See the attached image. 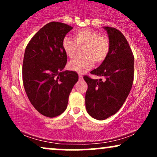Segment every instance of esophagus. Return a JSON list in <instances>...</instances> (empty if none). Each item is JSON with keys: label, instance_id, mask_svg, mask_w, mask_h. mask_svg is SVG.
I'll return each mask as SVG.
<instances>
[{"label": "esophagus", "instance_id": "34e87169", "mask_svg": "<svg viewBox=\"0 0 157 157\" xmlns=\"http://www.w3.org/2000/svg\"><path fill=\"white\" fill-rule=\"evenodd\" d=\"M79 80H83V77L82 76V75H79Z\"/></svg>", "mask_w": 157, "mask_h": 157}]
</instances>
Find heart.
Segmentation results:
<instances>
[{"mask_svg":"<svg viewBox=\"0 0 157 157\" xmlns=\"http://www.w3.org/2000/svg\"><path fill=\"white\" fill-rule=\"evenodd\" d=\"M75 41L66 35L62 40V48L68 57H73L76 53L77 45L85 46L81 57L70 61L68 68L77 73H84L93 66L94 63H101L108 57L110 42L107 37L90 29H82L74 33Z\"/></svg>","mask_w":157,"mask_h":157,"instance_id":"b5f03b06","label":"heart"}]
</instances>
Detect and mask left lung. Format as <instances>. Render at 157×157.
<instances>
[{"mask_svg":"<svg viewBox=\"0 0 157 157\" xmlns=\"http://www.w3.org/2000/svg\"><path fill=\"white\" fill-rule=\"evenodd\" d=\"M104 29L109 35V55L91 74L104 77L105 80H94L86 75L83 77L88 84L86 111L99 120L109 118L120 109L134 81V57L127 40L117 29L109 26H104Z\"/></svg>","mask_w":157,"mask_h":157,"instance_id":"obj_1","label":"left lung"}]
</instances>
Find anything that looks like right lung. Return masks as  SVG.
Here are the masks:
<instances>
[{"mask_svg": "<svg viewBox=\"0 0 157 157\" xmlns=\"http://www.w3.org/2000/svg\"><path fill=\"white\" fill-rule=\"evenodd\" d=\"M72 26L50 22L30 40L25 50L22 75L25 91L35 109L48 117L64 112L71 89L78 80L74 71H63L67 56L62 40Z\"/></svg>", "mask_w": 157, "mask_h": 157, "instance_id": "obj_1", "label": "right lung"}]
</instances>
